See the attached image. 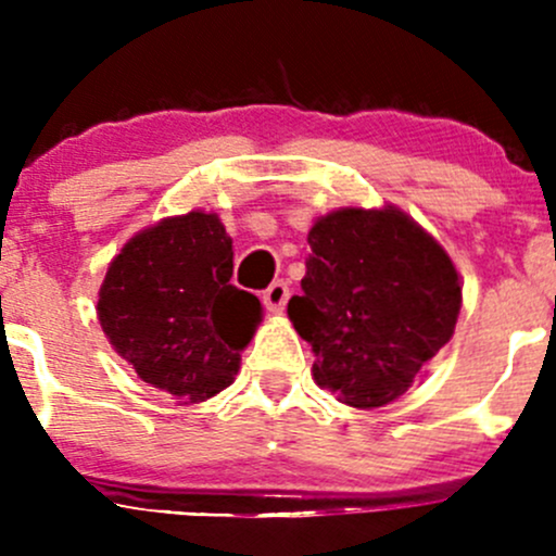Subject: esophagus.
Instances as JSON below:
<instances>
[{
	"label": "esophagus",
	"instance_id": "obj_1",
	"mask_svg": "<svg viewBox=\"0 0 556 556\" xmlns=\"http://www.w3.org/2000/svg\"><path fill=\"white\" fill-rule=\"evenodd\" d=\"M288 299H290V288L288 282H282V279H279V282H271L266 290H263V306H266L268 312H282L285 304H288Z\"/></svg>",
	"mask_w": 556,
	"mask_h": 556
}]
</instances>
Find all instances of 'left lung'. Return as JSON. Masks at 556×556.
Wrapping results in <instances>:
<instances>
[{"label": "left lung", "mask_w": 556, "mask_h": 556, "mask_svg": "<svg viewBox=\"0 0 556 556\" xmlns=\"http://www.w3.org/2000/svg\"><path fill=\"white\" fill-rule=\"evenodd\" d=\"M304 293L288 314L314 350V379L355 408L408 390L452 339L463 288L444 247L403 212L339 210L309 231Z\"/></svg>", "instance_id": "left-lung-1"}]
</instances>
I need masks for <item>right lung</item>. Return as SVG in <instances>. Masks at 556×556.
<instances>
[{
    "mask_svg": "<svg viewBox=\"0 0 556 556\" xmlns=\"http://www.w3.org/2000/svg\"><path fill=\"white\" fill-rule=\"evenodd\" d=\"M231 277V239L217 215L169 217L110 263L99 323L142 382L201 403L233 382L261 319V301Z\"/></svg>",
    "mask_w": 556,
    "mask_h": 556,
    "instance_id": "right-lung-1",
    "label": "right lung"
}]
</instances>
